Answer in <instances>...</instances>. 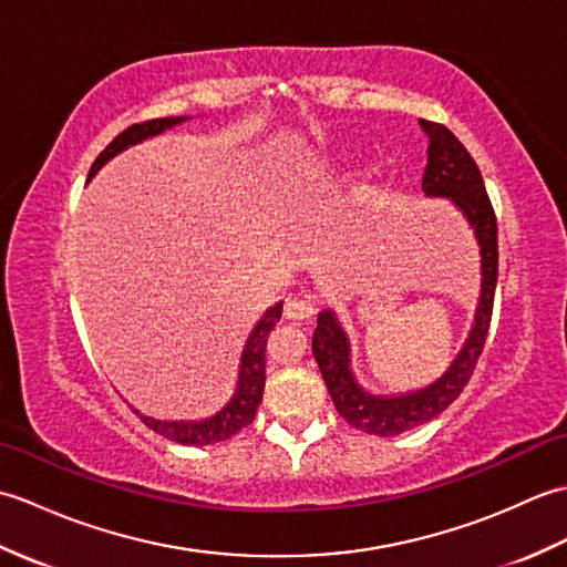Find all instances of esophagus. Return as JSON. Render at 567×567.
Here are the masks:
<instances>
[{
  "mask_svg": "<svg viewBox=\"0 0 567 567\" xmlns=\"http://www.w3.org/2000/svg\"><path fill=\"white\" fill-rule=\"evenodd\" d=\"M317 315V307L309 302V299H287L285 305V317L290 321H305Z\"/></svg>",
  "mask_w": 567,
  "mask_h": 567,
  "instance_id": "1",
  "label": "esophagus"
}]
</instances>
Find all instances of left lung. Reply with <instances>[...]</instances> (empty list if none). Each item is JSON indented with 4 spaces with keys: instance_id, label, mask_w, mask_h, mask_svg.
Returning a JSON list of instances; mask_svg holds the SVG:
<instances>
[{
    "instance_id": "left-lung-1",
    "label": "left lung",
    "mask_w": 567,
    "mask_h": 567,
    "mask_svg": "<svg viewBox=\"0 0 567 567\" xmlns=\"http://www.w3.org/2000/svg\"><path fill=\"white\" fill-rule=\"evenodd\" d=\"M419 124L429 136V163L421 189L429 197L451 199L475 228L480 256H483V290H480L473 329L451 368L426 388L394 396L370 394L360 388L351 370V343H348L346 331L331 309L321 311L315 339H311V351H315L323 382H327L336 412L348 424L372 433V436H396V433L426 424L461 396L485 348L497 290V216L492 209L480 167L463 143L443 124L424 122V118Z\"/></svg>"
}]
</instances>
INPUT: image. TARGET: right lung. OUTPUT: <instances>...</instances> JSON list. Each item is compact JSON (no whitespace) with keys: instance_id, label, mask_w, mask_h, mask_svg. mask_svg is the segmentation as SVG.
I'll list each match as a JSON object with an SVG mask.
<instances>
[{"instance_id":"add662e5","label":"right lung","mask_w":567,"mask_h":567,"mask_svg":"<svg viewBox=\"0 0 567 567\" xmlns=\"http://www.w3.org/2000/svg\"><path fill=\"white\" fill-rule=\"evenodd\" d=\"M183 122H187V116L151 118V122L128 126L97 155V161H94L90 171V177L97 173L106 161L114 158L116 153H122L124 148L146 141L151 136H158L165 128H173L175 124H183ZM280 317H282V302H277L275 307L265 311L260 321L256 323V329L250 331L244 355H240L238 388L231 396V402H228L221 412H216L214 416L202 419V421H161V419L143 416L138 409H134V412L141 416V421L148 429L183 445H212V443L236 436L240 429H246L250 421L256 419L258 404L262 400V390H265V346H268V336L277 327Z\"/></svg>"}]
</instances>
